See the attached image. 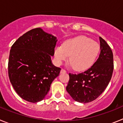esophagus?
<instances>
[{
    "mask_svg": "<svg viewBox=\"0 0 123 123\" xmlns=\"http://www.w3.org/2000/svg\"><path fill=\"white\" fill-rule=\"evenodd\" d=\"M67 73V71H66V70H65V69H61L60 73Z\"/></svg>",
    "mask_w": 123,
    "mask_h": 123,
    "instance_id": "esophagus-1",
    "label": "esophagus"
}]
</instances>
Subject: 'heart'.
Segmentation results:
<instances>
[{
  "label": "heart",
  "mask_w": 123,
  "mask_h": 123,
  "mask_svg": "<svg viewBox=\"0 0 123 123\" xmlns=\"http://www.w3.org/2000/svg\"><path fill=\"white\" fill-rule=\"evenodd\" d=\"M100 50L97 42L85 36H78L67 41L63 46H57L54 50L55 61L62 65L69 55V66L76 71H84L93 65Z\"/></svg>",
  "instance_id": "heart-1"
}]
</instances>
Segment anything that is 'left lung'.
<instances>
[{
	"mask_svg": "<svg viewBox=\"0 0 123 123\" xmlns=\"http://www.w3.org/2000/svg\"><path fill=\"white\" fill-rule=\"evenodd\" d=\"M100 53L98 59L84 72L69 74L66 89L74 100L88 103L96 99L108 85L113 71V55L106 41L99 37Z\"/></svg>",
	"mask_w": 123,
	"mask_h": 123,
	"instance_id": "8db88e82",
	"label": "left lung"
}]
</instances>
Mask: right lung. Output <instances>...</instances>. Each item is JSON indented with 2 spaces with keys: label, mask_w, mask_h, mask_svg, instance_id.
Wrapping results in <instances>:
<instances>
[{
  "label": "right lung",
  "mask_w": 123,
  "mask_h": 123,
  "mask_svg": "<svg viewBox=\"0 0 123 123\" xmlns=\"http://www.w3.org/2000/svg\"><path fill=\"white\" fill-rule=\"evenodd\" d=\"M57 39L41 28L30 30L13 44L8 60V76L21 98L36 103L45 98L61 69L51 58Z\"/></svg>",
  "instance_id": "add662e5"
}]
</instances>
